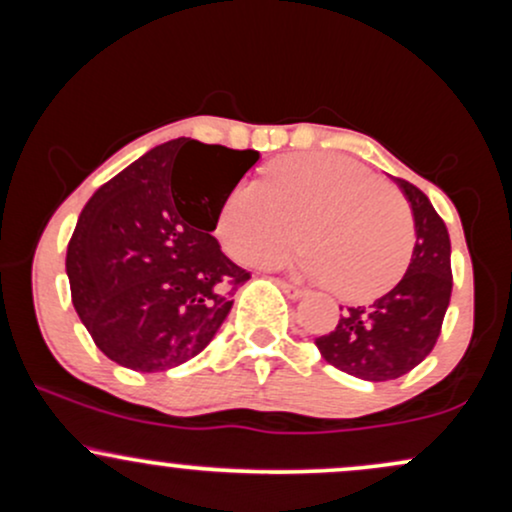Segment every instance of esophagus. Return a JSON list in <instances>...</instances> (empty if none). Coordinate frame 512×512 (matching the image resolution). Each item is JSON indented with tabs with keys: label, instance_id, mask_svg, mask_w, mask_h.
Wrapping results in <instances>:
<instances>
[{
	"label": "esophagus",
	"instance_id": "obj_1",
	"mask_svg": "<svg viewBox=\"0 0 512 512\" xmlns=\"http://www.w3.org/2000/svg\"><path fill=\"white\" fill-rule=\"evenodd\" d=\"M276 284H279V289L284 291L286 296L291 298V301H298V298H303V296H305V291H303V289H298V286L289 284V281H276Z\"/></svg>",
	"mask_w": 512,
	"mask_h": 512
}]
</instances>
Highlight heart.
I'll return each instance as SVG.
<instances>
[{
	"label": "heart",
	"mask_w": 512,
	"mask_h": 512,
	"mask_svg": "<svg viewBox=\"0 0 512 512\" xmlns=\"http://www.w3.org/2000/svg\"><path fill=\"white\" fill-rule=\"evenodd\" d=\"M298 236L305 243L281 264L310 279L332 281L346 301L390 289L409 262L411 214L385 182L337 154H293L274 161L262 182H243L216 219L231 257L262 264Z\"/></svg>",
	"instance_id": "1"
}]
</instances>
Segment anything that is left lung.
<instances>
[{"mask_svg":"<svg viewBox=\"0 0 512 512\" xmlns=\"http://www.w3.org/2000/svg\"><path fill=\"white\" fill-rule=\"evenodd\" d=\"M392 180L414 216L407 274L373 303L346 308L337 327L315 339L327 363L368 383L402 378L431 354L452 293L448 228L419 187Z\"/></svg>","mask_w":512,"mask_h":512,"instance_id":"left-lung-1","label":"left lung"}]
</instances>
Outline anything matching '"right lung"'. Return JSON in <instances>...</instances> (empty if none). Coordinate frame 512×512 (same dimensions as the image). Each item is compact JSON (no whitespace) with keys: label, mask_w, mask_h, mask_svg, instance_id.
Returning a JSON list of instances; mask_svg holds the SVG:
<instances>
[{"label":"right lung","mask_w":512,"mask_h":512,"mask_svg":"<svg viewBox=\"0 0 512 512\" xmlns=\"http://www.w3.org/2000/svg\"><path fill=\"white\" fill-rule=\"evenodd\" d=\"M257 161V151L180 137L88 199L67 276L76 315L110 361L161 373L207 349L250 279L211 233Z\"/></svg>","instance_id":"right-lung-1"}]
</instances>
